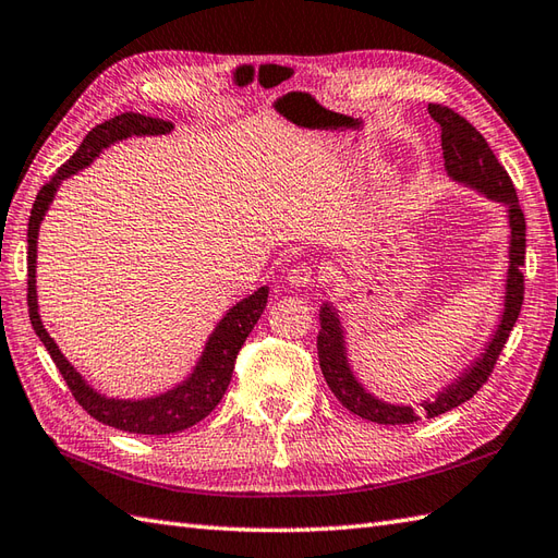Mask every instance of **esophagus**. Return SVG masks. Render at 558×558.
Returning a JSON list of instances; mask_svg holds the SVG:
<instances>
[{
	"mask_svg": "<svg viewBox=\"0 0 558 558\" xmlns=\"http://www.w3.org/2000/svg\"><path fill=\"white\" fill-rule=\"evenodd\" d=\"M313 277H315V269L311 265H295L289 269V275H287L293 289H301V287H305V283H311Z\"/></svg>",
	"mask_w": 558,
	"mask_h": 558,
	"instance_id": "34e87169",
	"label": "esophagus"
}]
</instances>
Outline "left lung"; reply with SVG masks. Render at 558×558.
Here are the masks:
<instances>
[{"mask_svg":"<svg viewBox=\"0 0 558 558\" xmlns=\"http://www.w3.org/2000/svg\"><path fill=\"white\" fill-rule=\"evenodd\" d=\"M429 117L439 123L441 129V150H444V165L447 171L456 179L463 181L473 189L482 191L494 201L506 203L509 207V227H511V253H509V283H506V305L504 317L499 322V329L494 331V339L482 353L475 365L465 369V375L453 381L449 389H444L435 401L423 403L427 417H437L441 413L451 411V408L465 403L468 399L487 384L489 375L494 373L499 355L504 351L509 333L515 325L518 315L523 307L525 295V279H523V265H525V215L521 205H518V195L513 189V181L509 171L501 167L497 155L492 153L485 135H482L473 123L463 119L458 111L444 105H429ZM319 325L317 331V357L322 375H325L331 393L337 396L343 408L357 417L369 420L377 425H411L420 420V411L411 405H391L375 399L367 393L357 379L353 377L349 361H345L343 351V331L339 325V317L333 313L331 305H325L319 311Z\"/></svg>","mask_w":558,"mask_h":558,"instance_id":"obj_1","label":"left lung"}]
</instances>
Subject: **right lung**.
Wrapping results in <instances>:
<instances>
[{
  "label": "right lung",
  "mask_w": 558,
  "mask_h": 558,
  "mask_svg": "<svg viewBox=\"0 0 558 558\" xmlns=\"http://www.w3.org/2000/svg\"><path fill=\"white\" fill-rule=\"evenodd\" d=\"M171 129H174V123L171 121L135 114V111H126V114H119L114 119L100 123V126H95L88 135H85L78 150L73 153V157L66 159V162L54 171V177L43 185L40 193L35 197L31 219H28L31 325L37 337H40V341L45 343L49 355H52L57 369L61 373V377H64L73 399L78 401L83 411H88V415H93L97 423L117 427L123 432H133V435H174V432L189 429L195 423H201L203 417H207L215 411L217 403L221 401V396H225L229 387L241 345L245 343L247 333L253 331L259 315L265 311L267 287L257 289L253 295H247L245 301L231 307V311L225 315V319L219 322V327L215 329L213 337H209L195 373L189 377V381H183L181 387L147 401L105 399V396L93 391L76 369L69 365L66 357L59 353V345L45 331L40 315H37V295H35L37 229H40V221L47 213L49 203H52L59 183L69 179L71 174H76L78 169L88 167L93 159L102 153V147L117 143L121 138H129V135H159V133H169Z\"/></svg>",
  "instance_id": "1"
}]
</instances>
